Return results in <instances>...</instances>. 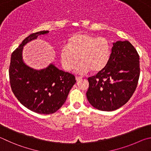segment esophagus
Masks as SVG:
<instances>
[{
	"mask_svg": "<svg viewBox=\"0 0 151 151\" xmlns=\"http://www.w3.org/2000/svg\"><path fill=\"white\" fill-rule=\"evenodd\" d=\"M81 79H82V78L81 77H79V76H76V81H80Z\"/></svg>",
	"mask_w": 151,
	"mask_h": 151,
	"instance_id": "esophagus-1",
	"label": "esophagus"
}]
</instances>
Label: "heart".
<instances>
[{
	"label": "heart",
	"mask_w": 151,
	"mask_h": 151,
	"mask_svg": "<svg viewBox=\"0 0 151 151\" xmlns=\"http://www.w3.org/2000/svg\"><path fill=\"white\" fill-rule=\"evenodd\" d=\"M111 55V45L104 37H97L91 34L78 32L69 39L68 45L61 47L60 58L63 68L71 70L78 66L79 73H86L91 70L98 72L106 67Z\"/></svg>",
	"instance_id": "b5f03b06"
}]
</instances>
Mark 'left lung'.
<instances>
[{"mask_svg":"<svg viewBox=\"0 0 151 151\" xmlns=\"http://www.w3.org/2000/svg\"><path fill=\"white\" fill-rule=\"evenodd\" d=\"M139 76V55L136 49L129 41L115 42L106 67L88 78V101L101 111L119 109L133 96Z\"/></svg>","mask_w":151,"mask_h":151,"instance_id":"left-lung-1","label":"left lung"}]
</instances>
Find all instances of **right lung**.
Instances as JSON below:
<instances>
[{
    "label": "right lung",
    "mask_w": 151,
    "mask_h": 151,
    "mask_svg": "<svg viewBox=\"0 0 151 151\" xmlns=\"http://www.w3.org/2000/svg\"><path fill=\"white\" fill-rule=\"evenodd\" d=\"M48 31L31 34L12 53L9 66L10 87L15 97L24 106L40 114H52L64 104L69 92L76 82L75 76L60 70L51 63L36 70L23 62V46Z\"/></svg>",
    "instance_id": "add662e5"
}]
</instances>
